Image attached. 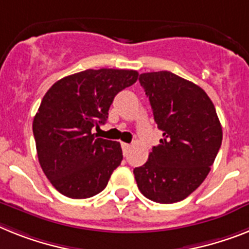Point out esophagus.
I'll return each mask as SVG.
<instances>
[{
	"label": "esophagus",
	"instance_id": "34e87169",
	"mask_svg": "<svg viewBox=\"0 0 249 249\" xmlns=\"http://www.w3.org/2000/svg\"><path fill=\"white\" fill-rule=\"evenodd\" d=\"M130 144H128V143H121V148H123V152H124V154H126L128 153V150L130 149Z\"/></svg>",
	"mask_w": 249,
	"mask_h": 249
}]
</instances>
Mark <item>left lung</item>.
<instances>
[{"label":"left lung","mask_w":249,"mask_h":249,"mask_svg":"<svg viewBox=\"0 0 249 249\" xmlns=\"http://www.w3.org/2000/svg\"><path fill=\"white\" fill-rule=\"evenodd\" d=\"M139 82L163 138L134 168L138 189L160 204L181 201L210 172L223 139L220 121L205 91L175 73H143Z\"/></svg>","instance_id":"left-lung-1"}]
</instances>
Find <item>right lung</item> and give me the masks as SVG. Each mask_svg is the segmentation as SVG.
<instances>
[{
  "mask_svg": "<svg viewBox=\"0 0 249 249\" xmlns=\"http://www.w3.org/2000/svg\"><path fill=\"white\" fill-rule=\"evenodd\" d=\"M133 70H87L54 83L41 100L33 133L37 158L50 183L71 199L105 189L123 160L120 143L97 138L114 97L134 85Z\"/></svg>",
  "mask_w": 249,
  "mask_h": 249,
  "instance_id": "1",
  "label": "right lung"
}]
</instances>
